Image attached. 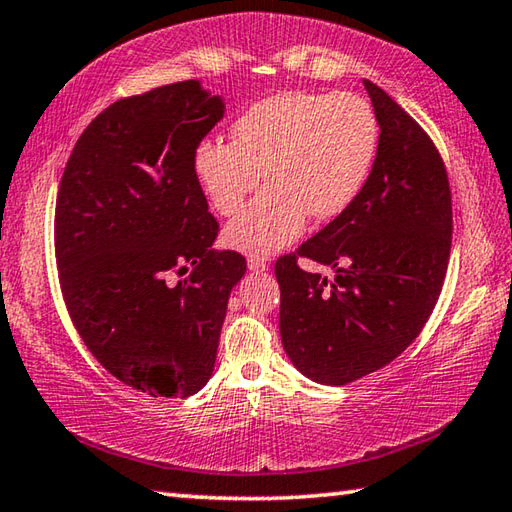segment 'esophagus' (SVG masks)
<instances>
[{"label": "esophagus", "instance_id": "obj_1", "mask_svg": "<svg viewBox=\"0 0 512 512\" xmlns=\"http://www.w3.org/2000/svg\"><path fill=\"white\" fill-rule=\"evenodd\" d=\"M248 268L250 271H268V262L264 257H248Z\"/></svg>", "mask_w": 512, "mask_h": 512}]
</instances>
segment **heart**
<instances>
[{"label":"heart","mask_w":512,"mask_h":512,"mask_svg":"<svg viewBox=\"0 0 512 512\" xmlns=\"http://www.w3.org/2000/svg\"><path fill=\"white\" fill-rule=\"evenodd\" d=\"M379 126L370 103L352 92H280L255 101L232 124V142L207 140L194 173L219 214H232L225 241L248 255H271L305 230L309 214L332 221L348 212L370 176Z\"/></svg>","instance_id":"heart-1"}]
</instances>
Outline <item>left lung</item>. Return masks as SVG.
Returning <instances> with one entry per match:
<instances>
[{
  "instance_id": "left-lung-1",
  "label": "left lung",
  "mask_w": 512,
  "mask_h": 512,
  "mask_svg": "<svg viewBox=\"0 0 512 512\" xmlns=\"http://www.w3.org/2000/svg\"><path fill=\"white\" fill-rule=\"evenodd\" d=\"M379 146L357 201L296 253L275 262L280 334L302 375L343 386L409 348L436 307L452 250V192L427 131L375 83L363 81ZM298 258L332 265L334 281Z\"/></svg>"
}]
</instances>
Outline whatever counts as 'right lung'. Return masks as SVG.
I'll return each instance as SVG.
<instances>
[{
  "label": "right lung",
  "mask_w": 512,
  "mask_h": 512,
  "mask_svg": "<svg viewBox=\"0 0 512 512\" xmlns=\"http://www.w3.org/2000/svg\"><path fill=\"white\" fill-rule=\"evenodd\" d=\"M223 101L180 81L99 112L65 164L54 241L63 300L92 357L151 397L207 384L246 257L216 253L219 223L194 153ZM173 274H185L172 282Z\"/></svg>",
  "instance_id": "1"
}]
</instances>
